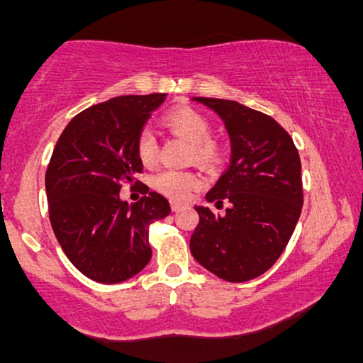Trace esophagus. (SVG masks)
<instances>
[{
	"label": "esophagus",
	"instance_id": "obj_1",
	"mask_svg": "<svg viewBox=\"0 0 363 363\" xmlns=\"http://www.w3.org/2000/svg\"><path fill=\"white\" fill-rule=\"evenodd\" d=\"M170 208H172V211H179L182 210V208H186L184 203H179V201H170Z\"/></svg>",
	"mask_w": 363,
	"mask_h": 363
}]
</instances>
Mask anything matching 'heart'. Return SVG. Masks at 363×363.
Segmentation results:
<instances>
[{
	"label": "heart",
	"mask_w": 363,
	"mask_h": 363,
	"mask_svg": "<svg viewBox=\"0 0 363 363\" xmlns=\"http://www.w3.org/2000/svg\"><path fill=\"white\" fill-rule=\"evenodd\" d=\"M164 126L191 145L189 158L196 164L206 169H213L220 164L222 147L211 138L213 128H211L210 119L205 114L191 109V107H181V109L169 112L165 116ZM135 150L138 160L147 167L157 162V141L148 129H143L136 136ZM199 184H201V179L191 170H162L153 177V187L158 193L167 196L174 201L186 199L191 194V191L198 189Z\"/></svg>",
	"instance_id": "b5f03b06"
}]
</instances>
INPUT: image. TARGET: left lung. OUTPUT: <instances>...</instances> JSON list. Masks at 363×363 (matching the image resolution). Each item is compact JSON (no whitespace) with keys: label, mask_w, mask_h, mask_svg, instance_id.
<instances>
[{"label":"left lung","mask_w":363,"mask_h":363,"mask_svg":"<svg viewBox=\"0 0 363 363\" xmlns=\"http://www.w3.org/2000/svg\"><path fill=\"white\" fill-rule=\"evenodd\" d=\"M222 118L232 143L230 165L206 193L225 215L196 206L194 259L225 281L268 272L285 251L302 211L301 157L294 140L269 116L235 101L194 97Z\"/></svg>","instance_id":"1"}]
</instances>
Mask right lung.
<instances>
[{"label":"right lung","mask_w":363,"mask_h":363,"mask_svg":"<svg viewBox=\"0 0 363 363\" xmlns=\"http://www.w3.org/2000/svg\"><path fill=\"white\" fill-rule=\"evenodd\" d=\"M167 94L123 95L91 106L69 121L45 170V193L54 235L74 268L99 283L138 274L152 257L148 227L170 213L162 194L135 176L143 170L136 136ZM123 182L140 184L145 196L121 202Z\"/></svg>","instance_id":"add662e5"}]
</instances>
